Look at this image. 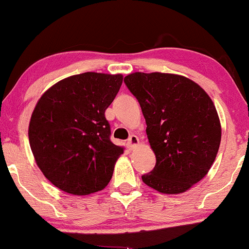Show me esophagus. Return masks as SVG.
<instances>
[{
  "label": "esophagus",
  "mask_w": 249,
  "mask_h": 249,
  "mask_svg": "<svg viewBox=\"0 0 249 249\" xmlns=\"http://www.w3.org/2000/svg\"><path fill=\"white\" fill-rule=\"evenodd\" d=\"M127 145H128V147H130V150H133V148H136L139 145L138 137L131 136L130 138H128V141H127Z\"/></svg>",
  "instance_id": "34e87169"
}]
</instances>
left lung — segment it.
<instances>
[{
    "label": "left lung",
    "instance_id": "8db88e82",
    "mask_svg": "<svg viewBox=\"0 0 249 249\" xmlns=\"http://www.w3.org/2000/svg\"><path fill=\"white\" fill-rule=\"evenodd\" d=\"M138 99L156 166L142 176L147 186L165 194L186 192L215 160L221 125L212 99L184 76L133 72L124 78Z\"/></svg>",
    "mask_w": 249,
    "mask_h": 249
}]
</instances>
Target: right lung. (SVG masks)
I'll return each instance as SVG.
<instances>
[{"instance_id":"right-lung-1","label":"right lung","mask_w":249,"mask_h":249,"mask_svg":"<svg viewBox=\"0 0 249 249\" xmlns=\"http://www.w3.org/2000/svg\"><path fill=\"white\" fill-rule=\"evenodd\" d=\"M122 83L121 73L84 72L56 83L37 102L30 147L45 178L63 192L88 196L112 178L124 148L110 141L105 110Z\"/></svg>"}]
</instances>
